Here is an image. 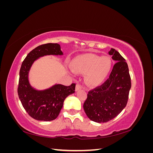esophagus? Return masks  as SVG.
Returning a JSON list of instances; mask_svg holds the SVG:
<instances>
[{
  "label": "esophagus",
  "instance_id": "34e87169",
  "mask_svg": "<svg viewBox=\"0 0 153 153\" xmlns=\"http://www.w3.org/2000/svg\"><path fill=\"white\" fill-rule=\"evenodd\" d=\"M81 89H82V86L80 85H79V84H76V91Z\"/></svg>",
  "mask_w": 153,
  "mask_h": 153
}]
</instances>
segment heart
<instances>
[{
	"label": "heart",
	"instance_id": "heart-1",
	"mask_svg": "<svg viewBox=\"0 0 153 153\" xmlns=\"http://www.w3.org/2000/svg\"><path fill=\"white\" fill-rule=\"evenodd\" d=\"M112 67L108 57L87 54L76 58L71 63L73 71L76 73H85V82L89 85H98L107 77Z\"/></svg>",
	"mask_w": 153,
	"mask_h": 153
}]
</instances>
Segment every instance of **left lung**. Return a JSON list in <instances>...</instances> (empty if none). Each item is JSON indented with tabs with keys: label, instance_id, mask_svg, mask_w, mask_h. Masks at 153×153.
Segmentation results:
<instances>
[{
	"label": "left lung",
	"instance_id": "left-lung-1",
	"mask_svg": "<svg viewBox=\"0 0 153 153\" xmlns=\"http://www.w3.org/2000/svg\"><path fill=\"white\" fill-rule=\"evenodd\" d=\"M108 54L117 62L108 79L101 85L88 92L84 103L87 117L99 123L113 119L126 107L131 86L126 60L114 48H111Z\"/></svg>",
	"mask_w": 153,
	"mask_h": 153
}]
</instances>
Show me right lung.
<instances>
[{"instance_id": "obj_1", "label": "right lung", "mask_w": 153, "mask_h": 153, "mask_svg": "<svg viewBox=\"0 0 153 153\" xmlns=\"http://www.w3.org/2000/svg\"><path fill=\"white\" fill-rule=\"evenodd\" d=\"M49 55H63L60 45L47 43L38 46L27 55L20 70L18 96L26 112L38 121H50L56 119L62 108L64 100L75 90V84L69 86L55 84L43 91L36 90L30 85L28 76L32 64L38 58Z\"/></svg>"}]
</instances>
